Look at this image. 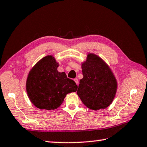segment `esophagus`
I'll return each instance as SVG.
<instances>
[{"instance_id":"34e87169","label":"esophagus","mask_w":147,"mask_h":147,"mask_svg":"<svg viewBox=\"0 0 147 147\" xmlns=\"http://www.w3.org/2000/svg\"><path fill=\"white\" fill-rule=\"evenodd\" d=\"M74 81L75 82V83L77 84V85H78V80L77 78H75V79H74Z\"/></svg>"}]
</instances>
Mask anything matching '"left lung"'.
<instances>
[{"label": "left lung", "mask_w": 147, "mask_h": 147, "mask_svg": "<svg viewBox=\"0 0 147 147\" xmlns=\"http://www.w3.org/2000/svg\"><path fill=\"white\" fill-rule=\"evenodd\" d=\"M83 78L80 80L77 94L90 109H106L115 98L117 81L109 66L100 56L88 53L81 63Z\"/></svg>", "instance_id": "1"}]
</instances>
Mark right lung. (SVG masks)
Here are the masks:
<instances>
[{
    "mask_svg": "<svg viewBox=\"0 0 147 147\" xmlns=\"http://www.w3.org/2000/svg\"><path fill=\"white\" fill-rule=\"evenodd\" d=\"M59 63L53 55L43 57L29 71L26 82L28 96L39 109H56L67 94L76 92L78 86L65 72L58 71Z\"/></svg>",
    "mask_w": 147,
    "mask_h": 147,
    "instance_id": "obj_1",
    "label": "right lung"
}]
</instances>
